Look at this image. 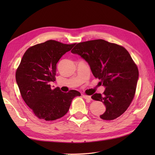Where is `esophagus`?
<instances>
[{"instance_id":"1","label":"esophagus","mask_w":155,"mask_h":155,"mask_svg":"<svg viewBox=\"0 0 155 155\" xmlns=\"http://www.w3.org/2000/svg\"><path fill=\"white\" fill-rule=\"evenodd\" d=\"M83 97L84 98H85V99H87L88 101H91V97L90 96H87V95H83Z\"/></svg>"}]
</instances>
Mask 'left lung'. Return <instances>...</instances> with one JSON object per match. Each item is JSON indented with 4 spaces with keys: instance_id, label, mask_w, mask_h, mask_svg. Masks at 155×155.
<instances>
[{
    "instance_id": "left-lung-1",
    "label": "left lung",
    "mask_w": 155,
    "mask_h": 155,
    "mask_svg": "<svg viewBox=\"0 0 155 155\" xmlns=\"http://www.w3.org/2000/svg\"><path fill=\"white\" fill-rule=\"evenodd\" d=\"M71 52L88 62L94 77L105 87L103 95L91 97L106 107L101 118L110 120L123 114L133 99L139 79V70L128 52L120 45L97 39L78 43Z\"/></svg>"
}]
</instances>
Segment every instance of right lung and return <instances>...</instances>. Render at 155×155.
<instances>
[{
  "instance_id": "add662e5",
  "label": "right lung",
  "mask_w": 155,
  "mask_h": 155,
  "mask_svg": "<svg viewBox=\"0 0 155 155\" xmlns=\"http://www.w3.org/2000/svg\"><path fill=\"white\" fill-rule=\"evenodd\" d=\"M75 44L67 45L49 40L28 48L16 72V81L23 100L40 119L54 120L67 114L72 99L81 96L71 90L63 93L52 89L55 81L57 64Z\"/></svg>"
}]
</instances>
